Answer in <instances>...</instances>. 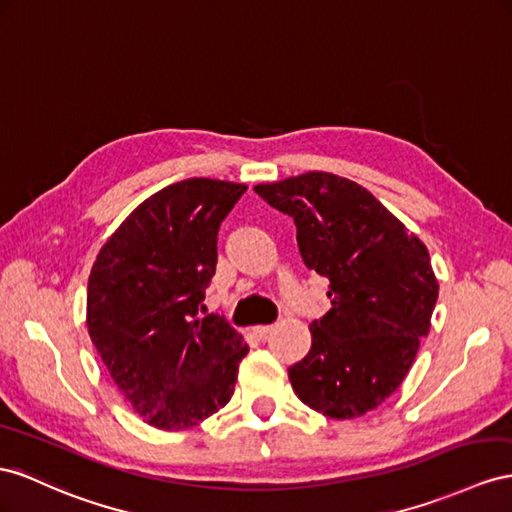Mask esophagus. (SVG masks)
Segmentation results:
<instances>
[{"label": "esophagus", "instance_id": "1", "mask_svg": "<svg viewBox=\"0 0 512 512\" xmlns=\"http://www.w3.org/2000/svg\"><path fill=\"white\" fill-rule=\"evenodd\" d=\"M274 329L272 324H259V326H253V335L255 337H259V339H264V337H268V333Z\"/></svg>", "mask_w": 512, "mask_h": 512}]
</instances>
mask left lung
Listing matches in <instances>:
<instances>
[{"label": "left lung", "instance_id": "8db88e82", "mask_svg": "<svg viewBox=\"0 0 512 512\" xmlns=\"http://www.w3.org/2000/svg\"><path fill=\"white\" fill-rule=\"evenodd\" d=\"M255 192L294 218L305 266L331 283V309L309 324L311 350L287 370L294 393L333 419L376 409L430 331L439 283L428 248L346 177L313 170Z\"/></svg>", "mask_w": 512, "mask_h": 512}]
</instances>
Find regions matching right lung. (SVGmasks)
Returning <instances> with one entry per match:
<instances>
[{"mask_svg": "<svg viewBox=\"0 0 512 512\" xmlns=\"http://www.w3.org/2000/svg\"><path fill=\"white\" fill-rule=\"evenodd\" d=\"M244 183L192 177L142 201L101 246L88 277V335L144 422L201 424L225 406L248 346L225 318H199L220 222Z\"/></svg>", "mask_w": 512, "mask_h": 512, "instance_id": "add662e5", "label": "right lung"}]
</instances>
